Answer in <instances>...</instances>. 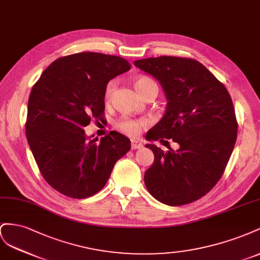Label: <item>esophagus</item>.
<instances>
[{
    "instance_id": "34e87169",
    "label": "esophagus",
    "mask_w": 260,
    "mask_h": 260,
    "mask_svg": "<svg viewBox=\"0 0 260 260\" xmlns=\"http://www.w3.org/2000/svg\"><path fill=\"white\" fill-rule=\"evenodd\" d=\"M131 145H132V149H140V148H143V143L137 139H132Z\"/></svg>"
}]
</instances>
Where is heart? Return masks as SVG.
Instances as JSON below:
<instances>
[{"instance_id": "heart-1", "label": "heart", "mask_w": 260, "mask_h": 260, "mask_svg": "<svg viewBox=\"0 0 260 260\" xmlns=\"http://www.w3.org/2000/svg\"><path fill=\"white\" fill-rule=\"evenodd\" d=\"M116 86L115 80H111L108 83L107 87H106V91H105V98L108 100L112 92L114 91ZM151 86H157L153 80H151L150 78L148 77H138L135 80V88L136 90L138 91V93L143 92L146 89H148ZM144 126V122L140 120H135V118H131V117H122L116 122V127L120 129L121 132H123L124 134L129 135V136H136L138 133L142 129V127Z\"/></svg>"}]
</instances>
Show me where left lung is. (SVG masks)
Here are the masks:
<instances>
[{
    "instance_id": "1",
    "label": "left lung",
    "mask_w": 260,
    "mask_h": 260,
    "mask_svg": "<svg viewBox=\"0 0 260 260\" xmlns=\"http://www.w3.org/2000/svg\"><path fill=\"white\" fill-rule=\"evenodd\" d=\"M134 65L159 81L168 101L165 115L146 139H172L180 146L165 152L146 145L154 154L145 172L146 187L168 206L195 202L217 184L233 151L237 123L232 99L226 88L191 58L149 57Z\"/></svg>"
}]
</instances>
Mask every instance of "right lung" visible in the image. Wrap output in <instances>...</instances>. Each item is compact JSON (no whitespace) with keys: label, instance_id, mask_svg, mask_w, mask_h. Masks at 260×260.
<instances>
[{"label":"right lung","instance_id":"right-lung-1","mask_svg":"<svg viewBox=\"0 0 260 260\" xmlns=\"http://www.w3.org/2000/svg\"><path fill=\"white\" fill-rule=\"evenodd\" d=\"M129 70L123 57L81 52L51 63L32 87L27 140L44 180L61 194L94 195L131 149V140L120 133L110 132L98 143L84 129L102 117L109 81Z\"/></svg>","mask_w":260,"mask_h":260}]
</instances>
